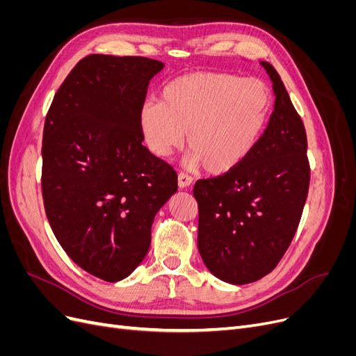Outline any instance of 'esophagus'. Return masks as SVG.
<instances>
[{"mask_svg": "<svg viewBox=\"0 0 356 356\" xmlns=\"http://www.w3.org/2000/svg\"><path fill=\"white\" fill-rule=\"evenodd\" d=\"M193 182V178L187 174H184V172H181V174H178V186L179 188H187L191 186Z\"/></svg>", "mask_w": 356, "mask_h": 356, "instance_id": "obj_1", "label": "esophagus"}]
</instances>
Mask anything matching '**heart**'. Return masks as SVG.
<instances>
[{
  "label": "heart",
  "instance_id": "b5f03b06",
  "mask_svg": "<svg viewBox=\"0 0 356 356\" xmlns=\"http://www.w3.org/2000/svg\"><path fill=\"white\" fill-rule=\"evenodd\" d=\"M270 106V92L261 80L193 72L168 83L160 102H145L139 126L156 157L168 159L184 145L187 134L188 163H204L211 174H224L252 152Z\"/></svg>",
  "mask_w": 356,
  "mask_h": 356
}]
</instances>
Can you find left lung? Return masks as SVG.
<instances>
[{
    "label": "left lung",
    "mask_w": 356,
    "mask_h": 356,
    "mask_svg": "<svg viewBox=\"0 0 356 356\" xmlns=\"http://www.w3.org/2000/svg\"><path fill=\"white\" fill-rule=\"evenodd\" d=\"M275 110L248 157L225 174L199 179L197 248L209 272L245 285L281 261L303 212L310 168L305 124L285 86L268 62Z\"/></svg>",
    "instance_id": "8db88e82"
}]
</instances>
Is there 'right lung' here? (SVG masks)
Masks as SVG:
<instances>
[{"label": "right lung", "mask_w": 356, "mask_h": 356, "mask_svg": "<svg viewBox=\"0 0 356 356\" xmlns=\"http://www.w3.org/2000/svg\"><path fill=\"white\" fill-rule=\"evenodd\" d=\"M165 63L89 55L68 74L42 132L41 190L50 227L71 260L106 282L143 263L156 213L177 174L143 145L139 113Z\"/></svg>", "instance_id": "obj_1"}]
</instances>
